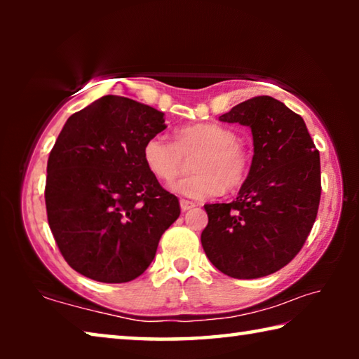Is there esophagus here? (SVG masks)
<instances>
[{
	"label": "esophagus",
	"instance_id": "esophagus-1",
	"mask_svg": "<svg viewBox=\"0 0 359 359\" xmlns=\"http://www.w3.org/2000/svg\"><path fill=\"white\" fill-rule=\"evenodd\" d=\"M194 203H191V201H187V199H180V209H182V212H187V210H190V209H193L194 208Z\"/></svg>",
	"mask_w": 359,
	"mask_h": 359
}]
</instances>
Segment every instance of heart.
Masks as SVG:
<instances>
[{"label":"heart","instance_id":"1","mask_svg":"<svg viewBox=\"0 0 359 359\" xmlns=\"http://www.w3.org/2000/svg\"><path fill=\"white\" fill-rule=\"evenodd\" d=\"M190 177L171 185L172 191L190 199L218 196L223 190L236 191L250 174L252 155L238 135L217 123H198L175 131L174 142L155 135L145 141L142 160L158 180L172 182L191 160Z\"/></svg>","mask_w":359,"mask_h":359}]
</instances>
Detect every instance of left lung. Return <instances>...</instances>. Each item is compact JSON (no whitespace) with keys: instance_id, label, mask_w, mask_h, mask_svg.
<instances>
[{"instance_id":"1","label":"left lung","mask_w":359,"mask_h":359,"mask_svg":"<svg viewBox=\"0 0 359 359\" xmlns=\"http://www.w3.org/2000/svg\"><path fill=\"white\" fill-rule=\"evenodd\" d=\"M220 121L252 130L250 174L233 203L205 204V255L234 278L274 274L293 259L320 204V154L301 115L271 96H255Z\"/></svg>"}]
</instances>
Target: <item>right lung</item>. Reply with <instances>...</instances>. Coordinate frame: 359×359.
I'll list each match as a JSON object with an SVG mask.
<instances>
[{
	"label": "right lung",
	"mask_w": 359,
	"mask_h": 359,
	"mask_svg": "<svg viewBox=\"0 0 359 359\" xmlns=\"http://www.w3.org/2000/svg\"><path fill=\"white\" fill-rule=\"evenodd\" d=\"M165 114L107 95L66 120L47 161L48 226L72 269L102 283L135 280L180 205L142 160Z\"/></svg>",
	"instance_id": "1"
}]
</instances>
